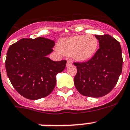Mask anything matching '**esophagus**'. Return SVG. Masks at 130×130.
I'll list each match as a JSON object with an SVG mask.
<instances>
[{
	"mask_svg": "<svg viewBox=\"0 0 130 130\" xmlns=\"http://www.w3.org/2000/svg\"><path fill=\"white\" fill-rule=\"evenodd\" d=\"M72 65V63L71 61L70 60H67V67H69V66H70V65Z\"/></svg>",
	"mask_w": 130,
	"mask_h": 130,
	"instance_id": "34e87169",
	"label": "esophagus"
}]
</instances>
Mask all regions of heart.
Instances as JSON below:
<instances>
[{
    "instance_id": "heart-1",
    "label": "heart",
    "mask_w": 130,
    "mask_h": 130,
    "mask_svg": "<svg viewBox=\"0 0 130 130\" xmlns=\"http://www.w3.org/2000/svg\"><path fill=\"white\" fill-rule=\"evenodd\" d=\"M99 46V41L91 34L79 35L60 39L57 50L65 56H72L77 62H85L95 55Z\"/></svg>"
}]
</instances>
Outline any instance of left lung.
Returning <instances> with one entry per match:
<instances>
[{
  "label": "left lung",
  "mask_w": 130,
  "mask_h": 130,
  "mask_svg": "<svg viewBox=\"0 0 130 130\" xmlns=\"http://www.w3.org/2000/svg\"><path fill=\"white\" fill-rule=\"evenodd\" d=\"M95 37L100 48L87 62L74 63L77 69L74 83L81 94L98 98L114 89L122 71L123 59L117 40L108 34Z\"/></svg>",
  "instance_id": "left-lung-1"
}]
</instances>
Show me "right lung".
<instances>
[{
	"label": "right lung",
	"instance_id": "right-lung-1",
	"mask_svg": "<svg viewBox=\"0 0 130 130\" xmlns=\"http://www.w3.org/2000/svg\"><path fill=\"white\" fill-rule=\"evenodd\" d=\"M55 41L39 37L22 38L8 50L6 73L16 91L30 100L48 96L56 85V76L65 68V60L53 61L47 57Z\"/></svg>",
	"mask_w": 130,
	"mask_h": 130
}]
</instances>
